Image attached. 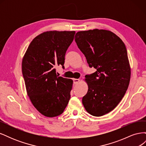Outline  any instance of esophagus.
<instances>
[{"instance_id": "1", "label": "esophagus", "mask_w": 146, "mask_h": 146, "mask_svg": "<svg viewBox=\"0 0 146 146\" xmlns=\"http://www.w3.org/2000/svg\"><path fill=\"white\" fill-rule=\"evenodd\" d=\"M73 82L74 84H77L79 82H80V79H77V78H74Z\"/></svg>"}]
</instances>
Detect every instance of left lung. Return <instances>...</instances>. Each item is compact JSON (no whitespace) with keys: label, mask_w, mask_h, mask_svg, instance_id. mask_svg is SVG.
<instances>
[{"label":"left lung","mask_w":146,"mask_h":146,"mask_svg":"<svg viewBox=\"0 0 146 146\" xmlns=\"http://www.w3.org/2000/svg\"><path fill=\"white\" fill-rule=\"evenodd\" d=\"M78 47L90 68L96 71L86 75L88 90L82 103L86 111L101 116L111 111L129 87L131 69L122 39L111 31H80L75 36Z\"/></svg>","instance_id":"8db88e82"}]
</instances>
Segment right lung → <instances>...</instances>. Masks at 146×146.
<instances>
[{"label": "right lung", "instance_id": "add662e5", "mask_svg": "<svg viewBox=\"0 0 146 146\" xmlns=\"http://www.w3.org/2000/svg\"><path fill=\"white\" fill-rule=\"evenodd\" d=\"M75 31H48L30 42L22 62L27 93L42 115L53 117L64 111L70 98L73 81L56 75L55 67L64 68L66 50Z\"/></svg>", "mask_w": 146, "mask_h": 146}]
</instances>
